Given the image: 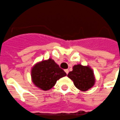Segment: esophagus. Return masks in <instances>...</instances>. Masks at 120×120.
<instances>
[{
	"label": "esophagus",
	"mask_w": 120,
	"mask_h": 120,
	"mask_svg": "<svg viewBox=\"0 0 120 120\" xmlns=\"http://www.w3.org/2000/svg\"><path fill=\"white\" fill-rule=\"evenodd\" d=\"M65 73H66L67 74H68V69H65Z\"/></svg>",
	"instance_id": "34e87169"
}]
</instances>
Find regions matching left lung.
<instances>
[{
  "label": "left lung",
  "mask_w": 120,
  "mask_h": 120,
  "mask_svg": "<svg viewBox=\"0 0 120 120\" xmlns=\"http://www.w3.org/2000/svg\"><path fill=\"white\" fill-rule=\"evenodd\" d=\"M68 78L74 82V84L81 91H87L93 87L96 82L94 71L89 65H75L72 71L67 75Z\"/></svg>",
  "instance_id": "obj_1"
}]
</instances>
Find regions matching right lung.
Segmentation results:
<instances>
[{
    "mask_svg": "<svg viewBox=\"0 0 120 120\" xmlns=\"http://www.w3.org/2000/svg\"><path fill=\"white\" fill-rule=\"evenodd\" d=\"M66 75V73L52 58L36 63L31 70L32 82L43 90H50L57 80Z\"/></svg>",
    "mask_w": 120,
    "mask_h": 120,
    "instance_id": "1",
    "label": "right lung"
}]
</instances>
